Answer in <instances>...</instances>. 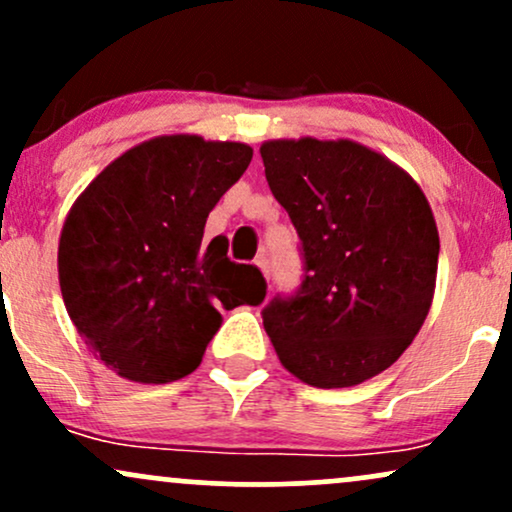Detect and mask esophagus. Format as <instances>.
<instances>
[{
    "mask_svg": "<svg viewBox=\"0 0 512 512\" xmlns=\"http://www.w3.org/2000/svg\"><path fill=\"white\" fill-rule=\"evenodd\" d=\"M255 264H257V267H260V272L269 279V262H267V257H264V255H257Z\"/></svg>",
    "mask_w": 512,
    "mask_h": 512,
    "instance_id": "34e87169",
    "label": "esophagus"
}]
</instances>
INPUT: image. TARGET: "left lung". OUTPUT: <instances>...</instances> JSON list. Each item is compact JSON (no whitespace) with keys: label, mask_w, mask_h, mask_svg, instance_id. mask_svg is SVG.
Listing matches in <instances>:
<instances>
[{"label":"left lung","mask_w":512,"mask_h":512,"mask_svg":"<svg viewBox=\"0 0 512 512\" xmlns=\"http://www.w3.org/2000/svg\"><path fill=\"white\" fill-rule=\"evenodd\" d=\"M272 195L303 240L305 281L264 308L281 366L313 387L390 368L431 310L438 228L416 180L354 139H269Z\"/></svg>","instance_id":"obj_1"}]
</instances>
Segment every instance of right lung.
Segmentation results:
<instances>
[{
    "label": "right lung",
    "mask_w": 512,
    "mask_h": 512,
    "mask_svg": "<svg viewBox=\"0 0 512 512\" xmlns=\"http://www.w3.org/2000/svg\"><path fill=\"white\" fill-rule=\"evenodd\" d=\"M252 161L243 142L163 134L117 156L76 197L60 233L64 308L120 378L163 385L202 363L223 305H257L264 279L204 243L209 211Z\"/></svg>",
    "instance_id": "obj_1"
}]
</instances>
